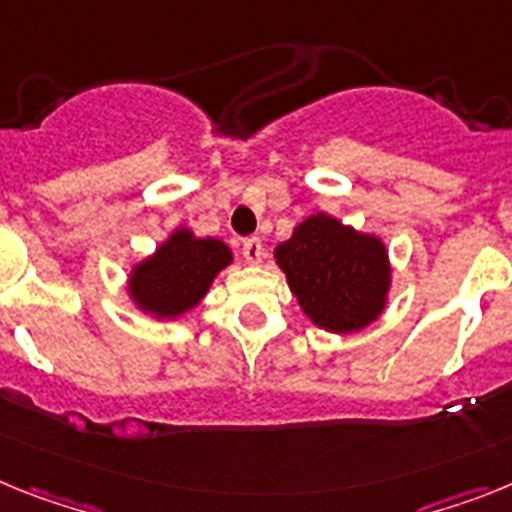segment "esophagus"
I'll return each mask as SVG.
<instances>
[{"instance_id": "obj_1", "label": "esophagus", "mask_w": 512, "mask_h": 512, "mask_svg": "<svg viewBox=\"0 0 512 512\" xmlns=\"http://www.w3.org/2000/svg\"><path fill=\"white\" fill-rule=\"evenodd\" d=\"M242 255L247 262H260L265 257V247H262V242L257 237H247L242 242Z\"/></svg>"}]
</instances>
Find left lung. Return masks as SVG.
<instances>
[{"instance_id": "8db88e82", "label": "left lung", "mask_w": 512, "mask_h": 512, "mask_svg": "<svg viewBox=\"0 0 512 512\" xmlns=\"http://www.w3.org/2000/svg\"><path fill=\"white\" fill-rule=\"evenodd\" d=\"M293 296L319 327L353 332L384 309L389 262L384 244L342 226L330 216H311L293 237L275 247Z\"/></svg>"}]
</instances>
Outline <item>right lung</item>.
<instances>
[{"mask_svg":"<svg viewBox=\"0 0 512 512\" xmlns=\"http://www.w3.org/2000/svg\"><path fill=\"white\" fill-rule=\"evenodd\" d=\"M229 262V247L219 239H195L190 231H175L157 255L133 270L131 296L141 309L177 317L206 296L216 273Z\"/></svg>","mask_w":512,"mask_h":512,"instance_id":"right-lung-1","label":"right lung"}]
</instances>
